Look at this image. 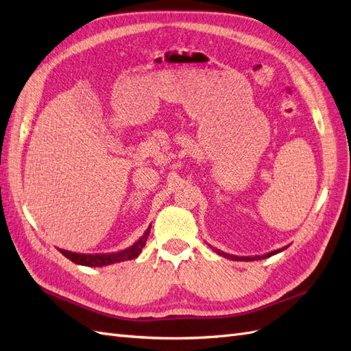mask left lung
<instances>
[{
    "mask_svg": "<svg viewBox=\"0 0 351 351\" xmlns=\"http://www.w3.org/2000/svg\"><path fill=\"white\" fill-rule=\"evenodd\" d=\"M286 247H287V246H286ZM286 247L273 250V252L265 254V255H263V256H259V255H256V256H236V255H230V254H226V252H221V250H218V249H213V250H215V252H217L218 255H221V256H223V258L232 259V261H258V259H265V258L273 256V255H276V254H278V252H282V250H285Z\"/></svg>",
    "mask_w": 351,
    "mask_h": 351,
    "instance_id": "obj_1",
    "label": "left lung"
}]
</instances>
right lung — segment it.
<instances>
[{"mask_svg": "<svg viewBox=\"0 0 351 351\" xmlns=\"http://www.w3.org/2000/svg\"><path fill=\"white\" fill-rule=\"evenodd\" d=\"M151 226L143 232V236L139 237L138 241H134L132 246L124 250H119V252L112 254H77V252H69V250L59 249V252L66 256L71 261L78 264V265H86V267H105L111 265L115 263H123V261H130V259L138 258L142 252V247L145 246L147 239L149 236Z\"/></svg>", "mask_w": 351, "mask_h": 351, "instance_id": "obj_1", "label": "right lung"}]
</instances>
